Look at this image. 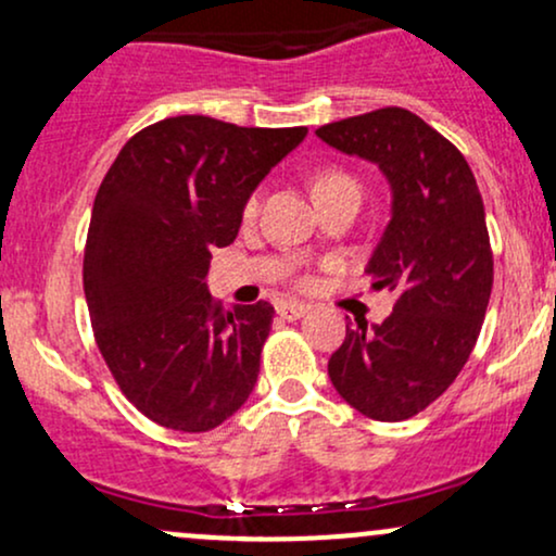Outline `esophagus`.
<instances>
[{
  "mask_svg": "<svg viewBox=\"0 0 556 556\" xmlns=\"http://www.w3.org/2000/svg\"><path fill=\"white\" fill-rule=\"evenodd\" d=\"M311 311V305L305 303H277V314L287 318V321H298Z\"/></svg>",
  "mask_w": 556,
  "mask_h": 556,
  "instance_id": "34e87169",
  "label": "esophagus"
}]
</instances>
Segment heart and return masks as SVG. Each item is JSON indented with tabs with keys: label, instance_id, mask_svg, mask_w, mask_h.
<instances>
[{
	"label": "heart",
	"instance_id": "1",
	"mask_svg": "<svg viewBox=\"0 0 556 556\" xmlns=\"http://www.w3.org/2000/svg\"><path fill=\"white\" fill-rule=\"evenodd\" d=\"M344 190H361L358 180H355V177L350 175V172L329 167V169H318L316 175H314V195H316L318 206H321V203L331 201V198H334V195L344 193ZM256 212H258V193H253V195H248L245 206H242V214H245V216H256ZM300 285H308V279H303V282H300Z\"/></svg>",
	"mask_w": 556,
	"mask_h": 556
}]
</instances>
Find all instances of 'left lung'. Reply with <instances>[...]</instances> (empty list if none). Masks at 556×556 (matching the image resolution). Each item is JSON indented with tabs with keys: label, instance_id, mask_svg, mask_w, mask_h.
<instances>
[{
	"label": "left lung",
	"instance_id": "8db88e82",
	"mask_svg": "<svg viewBox=\"0 0 556 556\" xmlns=\"http://www.w3.org/2000/svg\"><path fill=\"white\" fill-rule=\"evenodd\" d=\"M316 136L379 164L392 185V219L366 271L394 308L371 329L348 327L329 379L363 416L413 418L457 379L486 316L494 253L476 177L442 132L402 106L321 125Z\"/></svg>",
	"mask_w": 556,
	"mask_h": 556
}]
</instances>
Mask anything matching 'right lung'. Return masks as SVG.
I'll return each instance as SVG.
<instances>
[{"mask_svg":"<svg viewBox=\"0 0 556 556\" xmlns=\"http://www.w3.org/2000/svg\"><path fill=\"white\" fill-rule=\"evenodd\" d=\"M308 127L167 117L123 146L96 193L83 290L101 358L132 405L175 431H212L253 392L266 300L222 308L214 248L238 238L256 185Z\"/></svg>","mask_w":556,"mask_h":556,"instance_id":"1","label":"right lung"}]
</instances>
